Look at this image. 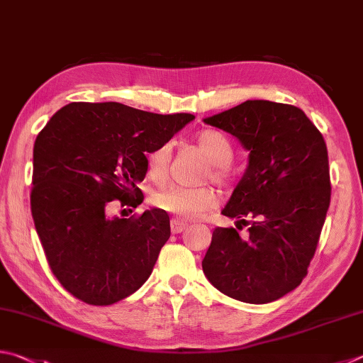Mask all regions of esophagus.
I'll use <instances>...</instances> for the list:
<instances>
[{
	"instance_id": "esophagus-1",
	"label": "esophagus",
	"mask_w": 363,
	"mask_h": 363,
	"mask_svg": "<svg viewBox=\"0 0 363 363\" xmlns=\"http://www.w3.org/2000/svg\"><path fill=\"white\" fill-rule=\"evenodd\" d=\"M184 228H186V224L179 221V220H175V218L170 221V230H172V234H180V232L184 230Z\"/></svg>"
}]
</instances>
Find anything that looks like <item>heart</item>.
<instances>
[{"label": "heart", "instance_id": "1", "mask_svg": "<svg viewBox=\"0 0 363 363\" xmlns=\"http://www.w3.org/2000/svg\"><path fill=\"white\" fill-rule=\"evenodd\" d=\"M196 145L210 161V169L205 170L203 179H211L220 184L229 183L232 177L229 164L234 160V145L228 135L216 129H203L196 135ZM170 152L172 150L169 143H161L147 155V170L153 180L161 182L166 179ZM153 203L166 213L174 215L177 220L194 221L216 207L218 197L215 191L208 186H170L160 191L153 197Z\"/></svg>", "mask_w": 363, "mask_h": 363}]
</instances>
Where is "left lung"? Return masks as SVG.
I'll list each match as a JSON object with an SVG mask.
<instances>
[{"mask_svg": "<svg viewBox=\"0 0 363 363\" xmlns=\"http://www.w3.org/2000/svg\"><path fill=\"white\" fill-rule=\"evenodd\" d=\"M203 121L250 152L248 169L223 210L248 225V235L216 228L203 273L228 297L273 302L302 283L318 248L330 205L324 138L302 108L262 99Z\"/></svg>", "mask_w": 363, "mask_h": 363, "instance_id": "8db88e82", "label": "left lung"}]
</instances>
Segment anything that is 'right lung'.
I'll return each instance as SVG.
<instances>
[{"mask_svg":"<svg viewBox=\"0 0 363 363\" xmlns=\"http://www.w3.org/2000/svg\"><path fill=\"white\" fill-rule=\"evenodd\" d=\"M193 120L120 102H71L38 134L31 215L52 273L75 298L117 303L152 275L170 237L169 215L160 208L131 218L108 211L138 207L145 155Z\"/></svg>","mask_w":363,"mask_h":363,"instance_id":"add662e5","label":"right lung"}]
</instances>
